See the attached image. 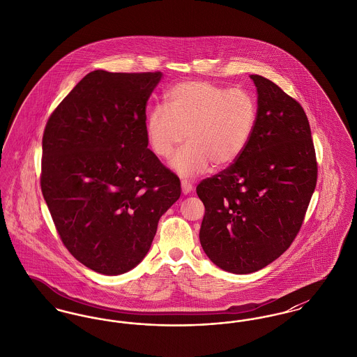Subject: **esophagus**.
<instances>
[{"label": "esophagus", "instance_id": "34e87169", "mask_svg": "<svg viewBox=\"0 0 357 357\" xmlns=\"http://www.w3.org/2000/svg\"><path fill=\"white\" fill-rule=\"evenodd\" d=\"M181 186H182V192L183 194H190L191 191H192V185L186 181V179H183L182 182H181Z\"/></svg>", "mask_w": 357, "mask_h": 357}]
</instances>
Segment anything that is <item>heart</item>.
Segmentation results:
<instances>
[{
	"label": "heart",
	"mask_w": 357,
	"mask_h": 357,
	"mask_svg": "<svg viewBox=\"0 0 357 357\" xmlns=\"http://www.w3.org/2000/svg\"><path fill=\"white\" fill-rule=\"evenodd\" d=\"M258 104L241 88H226L208 82H186L167 93L166 107L156 105L146 120V135L153 153L170 159L182 176L225 169L237 162L255 135Z\"/></svg>",
	"instance_id": "heart-1"
}]
</instances>
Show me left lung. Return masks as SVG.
<instances>
[{"label":"left lung","mask_w":357,"mask_h":357,"mask_svg":"<svg viewBox=\"0 0 357 357\" xmlns=\"http://www.w3.org/2000/svg\"><path fill=\"white\" fill-rule=\"evenodd\" d=\"M250 79L258 104L255 135L237 162L197 186L204 253L236 274L257 272L288 249L317 182L305 111L269 79Z\"/></svg>","instance_id":"obj_1"}]
</instances>
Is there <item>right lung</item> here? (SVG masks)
Instances as JSON below:
<instances>
[{
  "label": "right lung",
  "instance_id": "right-lung-1",
  "mask_svg": "<svg viewBox=\"0 0 357 357\" xmlns=\"http://www.w3.org/2000/svg\"><path fill=\"white\" fill-rule=\"evenodd\" d=\"M160 79L89 72L45 126L41 191L64 246L93 272L134 269L181 197L179 178L147 149L146 105Z\"/></svg>",
  "mask_w": 357,
  "mask_h": 357
}]
</instances>
